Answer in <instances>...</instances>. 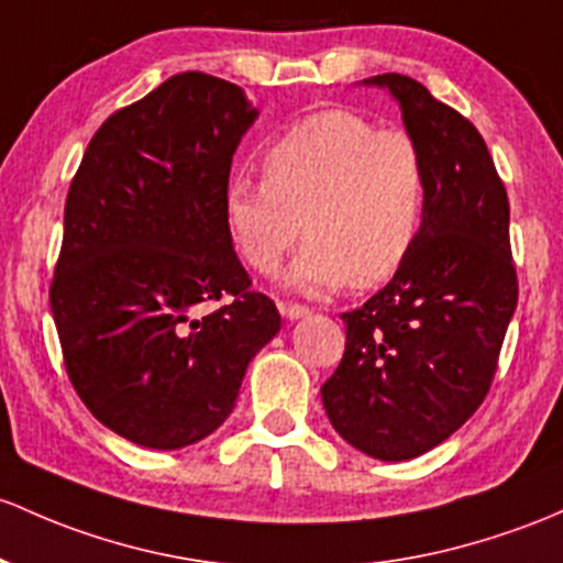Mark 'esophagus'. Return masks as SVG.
I'll use <instances>...</instances> for the list:
<instances>
[{
	"instance_id": "34e87169",
	"label": "esophagus",
	"mask_w": 563,
	"mask_h": 563,
	"mask_svg": "<svg viewBox=\"0 0 563 563\" xmlns=\"http://www.w3.org/2000/svg\"><path fill=\"white\" fill-rule=\"evenodd\" d=\"M280 312H283V318L299 320V318H307V314H310L312 310H310V307H305V305H280Z\"/></svg>"
}]
</instances>
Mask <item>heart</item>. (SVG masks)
I'll return each instance as SVG.
<instances>
[{
    "instance_id": "1",
    "label": "heart",
    "mask_w": 563,
    "mask_h": 563,
    "mask_svg": "<svg viewBox=\"0 0 563 563\" xmlns=\"http://www.w3.org/2000/svg\"><path fill=\"white\" fill-rule=\"evenodd\" d=\"M428 191V159L409 133L329 109L296 122L264 152V178H232L227 230L258 275L280 267L305 234L288 272L294 288H374L417 249Z\"/></svg>"
}]
</instances>
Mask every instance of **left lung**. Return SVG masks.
Instances as JSON below:
<instances>
[{
  "mask_svg": "<svg viewBox=\"0 0 563 563\" xmlns=\"http://www.w3.org/2000/svg\"><path fill=\"white\" fill-rule=\"evenodd\" d=\"M363 85L393 92L428 159V213L409 262L342 314L347 344L320 395L344 441L400 462L446 441L484 404L518 280L508 191L473 122L404 74Z\"/></svg>",
  "mask_w": 563,
  "mask_h": 563,
  "instance_id": "obj_1",
  "label": "left lung"
}]
</instances>
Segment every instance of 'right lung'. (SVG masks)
I'll return each mask as SVG.
<instances>
[{
  "label": "right lung",
  "instance_id": "1",
  "mask_svg": "<svg viewBox=\"0 0 563 563\" xmlns=\"http://www.w3.org/2000/svg\"><path fill=\"white\" fill-rule=\"evenodd\" d=\"M256 117L238 85L176 74L98 128L69 187L51 286L66 372L92 417L139 446L211 435L280 331L224 216Z\"/></svg>",
  "mask_w": 563,
  "mask_h": 563
}]
</instances>
